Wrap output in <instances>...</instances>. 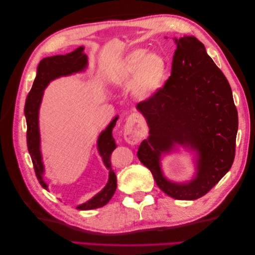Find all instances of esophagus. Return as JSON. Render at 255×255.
I'll list each match as a JSON object with an SVG mask.
<instances>
[{"label":"esophagus","mask_w":255,"mask_h":255,"mask_svg":"<svg viewBox=\"0 0 255 255\" xmlns=\"http://www.w3.org/2000/svg\"><path fill=\"white\" fill-rule=\"evenodd\" d=\"M144 125L136 114L130 115L125 126V138L128 143H137L144 137Z\"/></svg>","instance_id":"obj_1"}]
</instances>
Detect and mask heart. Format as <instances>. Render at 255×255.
Here are the masks:
<instances>
[{"label": "heart", "instance_id": "heart-1", "mask_svg": "<svg viewBox=\"0 0 255 255\" xmlns=\"http://www.w3.org/2000/svg\"><path fill=\"white\" fill-rule=\"evenodd\" d=\"M166 73L167 61L163 55L137 48L115 66L112 78L120 86L132 88L136 98L149 100L163 88Z\"/></svg>", "mask_w": 255, "mask_h": 255}]
</instances>
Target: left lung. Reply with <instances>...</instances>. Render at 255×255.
Returning a JSON list of instances; mask_svg holds the SVG:
<instances>
[{
  "mask_svg": "<svg viewBox=\"0 0 255 255\" xmlns=\"http://www.w3.org/2000/svg\"><path fill=\"white\" fill-rule=\"evenodd\" d=\"M174 41L171 75L155 96L137 104L150 128L137 156L166 195L196 200L232 167L238 115L230 84L204 44L194 36ZM175 143L197 152V174L188 183L171 182L161 172V153L170 151Z\"/></svg>",
  "mask_w": 255,
  "mask_h": 255,
  "instance_id": "left-lung-1",
  "label": "left lung"
}]
</instances>
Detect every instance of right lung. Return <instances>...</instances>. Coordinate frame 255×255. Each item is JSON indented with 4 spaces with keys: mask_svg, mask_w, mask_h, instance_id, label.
<instances>
[{
    "mask_svg": "<svg viewBox=\"0 0 255 255\" xmlns=\"http://www.w3.org/2000/svg\"><path fill=\"white\" fill-rule=\"evenodd\" d=\"M87 67V55L84 54V47L75 49L73 52L68 53L66 55H56L43 58L37 67V75L33 83V86L28 92L24 114L26 118V141L27 149L32 158L35 173L38 181L44 189H48V185L43 181L44 167L42 164V157L40 152V134L39 126H38V115H39V107L43 96V90L48 86L49 83L60 76L70 75L76 72L83 71ZM118 120V116L116 117L105 130L100 134L98 138V150L100 155L102 156L103 163L107 169H110V177L106 186L97 194L89 201L79 205L78 210L88 211L104 206L110 202L114 196L116 188H117V177L112 168L111 156L113 151L117 148L113 137V128Z\"/></svg>",
    "mask_w": 255,
    "mask_h": 255,
    "instance_id": "right-lung-1",
    "label": "right lung"
}]
</instances>
